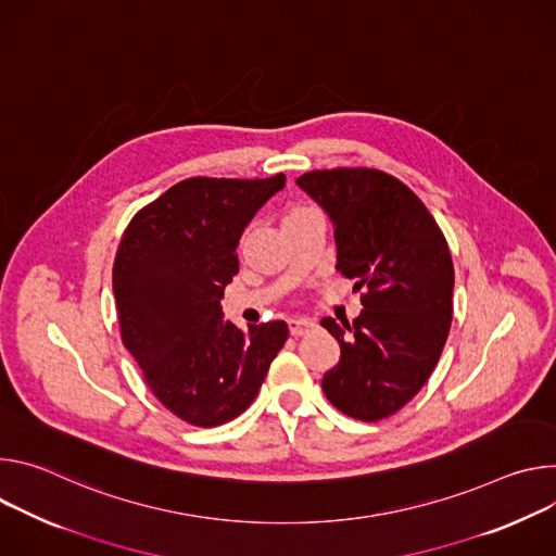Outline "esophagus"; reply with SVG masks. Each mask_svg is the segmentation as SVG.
Instances as JSON below:
<instances>
[{"label": "esophagus", "instance_id": "obj_1", "mask_svg": "<svg viewBox=\"0 0 556 556\" xmlns=\"http://www.w3.org/2000/svg\"><path fill=\"white\" fill-rule=\"evenodd\" d=\"M309 329H314V323L309 318H291L289 320L291 336H304Z\"/></svg>", "mask_w": 556, "mask_h": 556}]
</instances>
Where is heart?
Instances as JSON below:
<instances>
[{
  "mask_svg": "<svg viewBox=\"0 0 556 556\" xmlns=\"http://www.w3.org/2000/svg\"><path fill=\"white\" fill-rule=\"evenodd\" d=\"M300 210H306V207H298V210H291L289 214H293V212H300Z\"/></svg>",
  "mask_w": 556,
  "mask_h": 556,
  "instance_id": "obj_1",
  "label": "heart"
}]
</instances>
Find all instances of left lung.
Listing matches in <instances>:
<instances>
[{
    "label": "left lung",
    "mask_w": 556,
    "mask_h": 556,
    "mask_svg": "<svg viewBox=\"0 0 556 556\" xmlns=\"http://www.w3.org/2000/svg\"><path fill=\"white\" fill-rule=\"evenodd\" d=\"M295 182L333 223L336 269L364 291L353 323H320L340 344L323 391L349 417L384 419L417 395L446 344L455 287L446 238L406 185L380 169H316Z\"/></svg>",
    "instance_id": "left-lung-1"
}]
</instances>
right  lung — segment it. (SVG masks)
Listing matches in <instances>:
<instances>
[{"mask_svg": "<svg viewBox=\"0 0 556 556\" xmlns=\"http://www.w3.org/2000/svg\"><path fill=\"white\" fill-rule=\"evenodd\" d=\"M282 188L285 174L185 178L121 238L112 269L121 340L156 400L188 424L212 428L250 408L287 342L282 320L242 333L220 306L244 227Z\"/></svg>", "mask_w": 556, "mask_h": 556, "instance_id": "add662e5", "label": "right lung"}]
</instances>
